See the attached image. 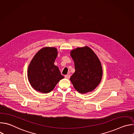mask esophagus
<instances>
[{
	"label": "esophagus",
	"instance_id": "34e87169",
	"mask_svg": "<svg viewBox=\"0 0 134 134\" xmlns=\"http://www.w3.org/2000/svg\"><path fill=\"white\" fill-rule=\"evenodd\" d=\"M65 77L67 79H69L70 78V75H66L65 76Z\"/></svg>",
	"mask_w": 134,
	"mask_h": 134
}]
</instances>
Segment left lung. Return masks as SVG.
<instances>
[{
  "mask_svg": "<svg viewBox=\"0 0 134 134\" xmlns=\"http://www.w3.org/2000/svg\"><path fill=\"white\" fill-rule=\"evenodd\" d=\"M70 54L75 69L70 78L73 86L82 94L93 91L99 85L103 74L98 56L87 46L73 49Z\"/></svg>",
  "mask_w": 134,
  "mask_h": 134,
  "instance_id": "obj_1",
  "label": "left lung"
}]
</instances>
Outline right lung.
Masks as SVG:
<instances>
[{"label": "right lung", "mask_w": 134, "mask_h": 134, "mask_svg": "<svg viewBox=\"0 0 134 134\" xmlns=\"http://www.w3.org/2000/svg\"><path fill=\"white\" fill-rule=\"evenodd\" d=\"M57 54L56 48L46 47L38 51L31 61L27 78L31 86L36 91L49 93L64 78L59 68L54 65Z\"/></svg>", "instance_id": "right-lung-1"}]
</instances>
